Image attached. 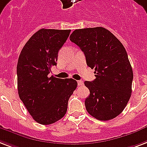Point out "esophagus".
Masks as SVG:
<instances>
[{
  "label": "esophagus",
  "mask_w": 147,
  "mask_h": 147,
  "mask_svg": "<svg viewBox=\"0 0 147 147\" xmlns=\"http://www.w3.org/2000/svg\"><path fill=\"white\" fill-rule=\"evenodd\" d=\"M83 84H84V82H82V81H81V80H80V81H78V85L82 86Z\"/></svg>",
  "instance_id": "esophagus-1"
}]
</instances>
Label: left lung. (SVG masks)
I'll return each instance as SVG.
<instances>
[{
    "label": "left lung",
    "instance_id": "8db88e82",
    "mask_svg": "<svg viewBox=\"0 0 147 147\" xmlns=\"http://www.w3.org/2000/svg\"><path fill=\"white\" fill-rule=\"evenodd\" d=\"M84 52L96 78L84 82L90 95L84 101L90 115L108 121L121 114L131 95L133 71L123 45L102 27L76 29L69 37Z\"/></svg>",
    "mask_w": 147,
    "mask_h": 147
}]
</instances>
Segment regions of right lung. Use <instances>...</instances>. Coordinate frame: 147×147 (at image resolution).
Masks as SVG:
<instances>
[{"mask_svg": "<svg viewBox=\"0 0 147 147\" xmlns=\"http://www.w3.org/2000/svg\"><path fill=\"white\" fill-rule=\"evenodd\" d=\"M70 32L41 28L26 42L19 57V96L33 119L40 125L53 124L65 115L69 99L77 88V82L72 78L48 77Z\"/></svg>", "mask_w": 147, "mask_h": 147, "instance_id": "right-lung-1", "label": "right lung"}]
</instances>
